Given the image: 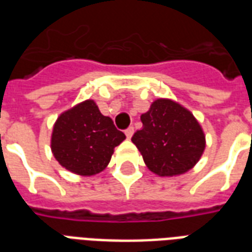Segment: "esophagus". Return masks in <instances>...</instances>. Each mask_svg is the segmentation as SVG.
Segmentation results:
<instances>
[{"label":"esophagus","mask_w":252,"mask_h":252,"mask_svg":"<svg viewBox=\"0 0 252 252\" xmlns=\"http://www.w3.org/2000/svg\"><path fill=\"white\" fill-rule=\"evenodd\" d=\"M133 133H134V128H133V126H129V128H126V138L132 137V136H133Z\"/></svg>","instance_id":"esophagus-1"}]
</instances>
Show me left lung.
I'll return each mask as SVG.
<instances>
[{
	"label": "left lung",
	"mask_w": 252,
	"mask_h": 252,
	"mask_svg": "<svg viewBox=\"0 0 252 252\" xmlns=\"http://www.w3.org/2000/svg\"><path fill=\"white\" fill-rule=\"evenodd\" d=\"M141 122L132 142L150 171L159 176L180 175L197 163L205 149V136L187 108L170 99H157L141 115Z\"/></svg>",
	"instance_id": "8db88e82"
}]
</instances>
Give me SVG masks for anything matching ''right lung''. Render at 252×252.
<instances>
[{
	"instance_id": "right-lung-1",
	"label": "right lung",
	"mask_w": 252,
	"mask_h": 252,
	"mask_svg": "<svg viewBox=\"0 0 252 252\" xmlns=\"http://www.w3.org/2000/svg\"><path fill=\"white\" fill-rule=\"evenodd\" d=\"M126 134L112 119L100 114L94 100H85L57 118L51 148L59 163L69 171L91 176L103 171L114 149Z\"/></svg>"
}]
</instances>
